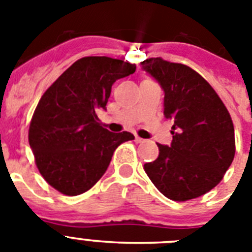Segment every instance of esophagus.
I'll return each mask as SVG.
<instances>
[{
	"label": "esophagus",
	"mask_w": 252,
	"mask_h": 252,
	"mask_svg": "<svg viewBox=\"0 0 252 252\" xmlns=\"http://www.w3.org/2000/svg\"><path fill=\"white\" fill-rule=\"evenodd\" d=\"M145 141V140L144 139H141V137H139V136H135V142H137V144H141V142H144Z\"/></svg>",
	"instance_id": "34e87169"
}]
</instances>
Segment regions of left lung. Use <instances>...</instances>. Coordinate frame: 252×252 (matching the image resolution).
Instances as JSON below:
<instances>
[{
  "mask_svg": "<svg viewBox=\"0 0 252 252\" xmlns=\"http://www.w3.org/2000/svg\"><path fill=\"white\" fill-rule=\"evenodd\" d=\"M164 91V115L174 121L170 145L144 170L171 201H189L215 188L235 157V128L216 91L192 68L150 58L140 63Z\"/></svg>",
  "mask_w": 252,
  "mask_h": 252,
  "instance_id": "left-lung-1",
  "label": "left lung"
}]
</instances>
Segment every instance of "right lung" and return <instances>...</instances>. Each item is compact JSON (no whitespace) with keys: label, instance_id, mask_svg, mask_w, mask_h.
<instances>
[{"label":"right lung","instance_id":"right-lung-1","mask_svg":"<svg viewBox=\"0 0 252 252\" xmlns=\"http://www.w3.org/2000/svg\"><path fill=\"white\" fill-rule=\"evenodd\" d=\"M135 70V64L120 59L82 58L40 98L29 144L40 174L60 193L87 192L106 173L116 148L135 139L127 131L103 128L95 113L106 110L112 84Z\"/></svg>","mask_w":252,"mask_h":252}]
</instances>
